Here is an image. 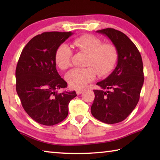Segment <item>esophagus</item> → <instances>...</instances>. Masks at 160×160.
<instances>
[{
  "mask_svg": "<svg viewBox=\"0 0 160 160\" xmlns=\"http://www.w3.org/2000/svg\"><path fill=\"white\" fill-rule=\"evenodd\" d=\"M83 90H76V93L77 94H80L81 93H82Z\"/></svg>",
  "mask_w": 160,
  "mask_h": 160,
  "instance_id": "obj_1",
  "label": "esophagus"
}]
</instances>
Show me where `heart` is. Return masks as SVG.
Instances as JSON below:
<instances>
[{
  "mask_svg": "<svg viewBox=\"0 0 160 160\" xmlns=\"http://www.w3.org/2000/svg\"><path fill=\"white\" fill-rule=\"evenodd\" d=\"M72 45L82 52L88 53L86 66L92 67L74 68L68 72L66 79L70 88L77 90L82 89L95 79L97 72L101 76L106 75L114 67L118 54L113 44H102L99 38L91 34H85L75 39L72 42ZM71 56L72 51L69 46L61 44L56 52V66L61 70L68 68Z\"/></svg>",
  "mask_w": 160,
  "mask_h": 160,
  "instance_id": "b5f03b06",
  "label": "heart"
}]
</instances>
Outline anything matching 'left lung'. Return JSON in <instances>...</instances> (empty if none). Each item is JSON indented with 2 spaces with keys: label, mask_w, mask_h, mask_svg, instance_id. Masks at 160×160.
Masks as SVG:
<instances>
[{
  "label": "left lung",
  "mask_w": 160,
  "mask_h": 160,
  "mask_svg": "<svg viewBox=\"0 0 160 160\" xmlns=\"http://www.w3.org/2000/svg\"><path fill=\"white\" fill-rule=\"evenodd\" d=\"M107 37L117 50V65L94 90L91 113L103 123L113 124L123 121L133 110L140 99L144 82L143 65L138 49L125 34L112 28L97 31Z\"/></svg>",
  "instance_id": "1"
}]
</instances>
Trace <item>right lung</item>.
I'll return each instance as SVG.
<instances>
[{
    "label": "right lung",
    "instance_id": "obj_1",
    "mask_svg": "<svg viewBox=\"0 0 160 160\" xmlns=\"http://www.w3.org/2000/svg\"><path fill=\"white\" fill-rule=\"evenodd\" d=\"M72 34L49 32L37 35L23 48L16 67V91L22 105L42 125L63 121L68 114L69 102L77 96L75 91L57 93V90L67 88V82L56 70V52Z\"/></svg>",
    "mask_w": 160,
    "mask_h": 160
}]
</instances>
